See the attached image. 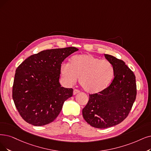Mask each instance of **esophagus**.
Returning a JSON list of instances; mask_svg holds the SVG:
<instances>
[{
  "label": "esophagus",
  "instance_id": "esophagus-1",
  "mask_svg": "<svg viewBox=\"0 0 151 151\" xmlns=\"http://www.w3.org/2000/svg\"><path fill=\"white\" fill-rule=\"evenodd\" d=\"M78 93H79V90H77V89H74V91H73V94H74V95H76V94Z\"/></svg>",
  "mask_w": 151,
  "mask_h": 151
}]
</instances>
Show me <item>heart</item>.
<instances>
[{
	"label": "heart",
	"instance_id": "1",
	"mask_svg": "<svg viewBox=\"0 0 151 151\" xmlns=\"http://www.w3.org/2000/svg\"><path fill=\"white\" fill-rule=\"evenodd\" d=\"M60 73L65 83L72 86L79 78V83L89 94L99 93L110 85L114 77V68L106 60L90 55H78L72 56L69 64L63 63Z\"/></svg>",
	"mask_w": 151,
	"mask_h": 151
}]
</instances>
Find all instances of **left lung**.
<instances>
[{
	"label": "left lung",
	"instance_id": "8db88e82",
	"mask_svg": "<svg viewBox=\"0 0 151 151\" xmlns=\"http://www.w3.org/2000/svg\"><path fill=\"white\" fill-rule=\"evenodd\" d=\"M114 68V79L104 91L89 95L82 110L87 123L104 129L118 124L128 116L136 100V77L122 60L104 55Z\"/></svg>",
	"mask_w": 151,
	"mask_h": 151
}]
</instances>
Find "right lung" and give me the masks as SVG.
I'll return each instance as SVG.
<instances>
[{"instance_id": "1", "label": "right lung", "mask_w": 151, "mask_h": 151, "mask_svg": "<svg viewBox=\"0 0 151 151\" xmlns=\"http://www.w3.org/2000/svg\"><path fill=\"white\" fill-rule=\"evenodd\" d=\"M79 50L75 47L42 51L26 59L15 71L12 98L26 122L44 126L61 112L73 89L61 87L60 68L64 60Z\"/></svg>"}]
</instances>
